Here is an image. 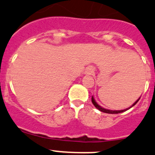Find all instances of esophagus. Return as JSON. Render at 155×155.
<instances>
[{"label": "esophagus", "instance_id": "34e87169", "mask_svg": "<svg viewBox=\"0 0 155 155\" xmlns=\"http://www.w3.org/2000/svg\"><path fill=\"white\" fill-rule=\"evenodd\" d=\"M93 72H94V69H93V68L88 67L87 69H86V72H85V73H86V75H93Z\"/></svg>", "mask_w": 155, "mask_h": 155}]
</instances>
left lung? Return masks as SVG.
I'll list each match as a JSON object with an SVG mask.
<instances>
[{"label":"left lung","instance_id":"8db88e82","mask_svg":"<svg viewBox=\"0 0 155 155\" xmlns=\"http://www.w3.org/2000/svg\"><path fill=\"white\" fill-rule=\"evenodd\" d=\"M140 98H139L138 100H137V101L135 102L134 104L133 105L131 106V107H129V108L125 109V110H107V109L103 108V107H100V106L98 104H97V102H96V100H95L94 97H92V103H93V105L95 106V107H96V108H97V109H98L99 110H100V111H101V112L107 113V114H120V113H123V112H124V111L127 110H129L130 108H131L132 107H134V106L135 104H136L137 103V102L139 101V100H140Z\"/></svg>","mask_w":155,"mask_h":155}]
</instances>
